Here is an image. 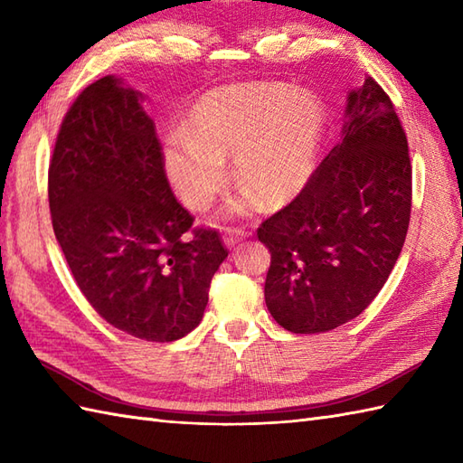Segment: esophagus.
<instances>
[{
    "instance_id": "1",
    "label": "esophagus",
    "mask_w": 463,
    "mask_h": 463,
    "mask_svg": "<svg viewBox=\"0 0 463 463\" xmlns=\"http://www.w3.org/2000/svg\"><path fill=\"white\" fill-rule=\"evenodd\" d=\"M244 237H247V232L241 229H226L224 231V244L226 247H234V244H239Z\"/></svg>"
}]
</instances>
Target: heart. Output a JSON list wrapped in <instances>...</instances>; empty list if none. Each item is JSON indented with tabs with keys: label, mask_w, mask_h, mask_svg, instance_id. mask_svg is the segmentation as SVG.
<instances>
[{
	"label": "heart",
	"mask_w": 463,
	"mask_h": 463,
	"mask_svg": "<svg viewBox=\"0 0 463 463\" xmlns=\"http://www.w3.org/2000/svg\"><path fill=\"white\" fill-rule=\"evenodd\" d=\"M322 131V105L310 93L264 83L224 87L193 105L186 133L166 137L165 169L181 201L201 211L224 181L222 161L232 156L237 184L262 206H279L308 183ZM249 206L241 196L229 209Z\"/></svg>",
	"instance_id": "1"
}]
</instances>
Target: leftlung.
I'll list each match as a JSON object with an SVG mask.
<instances>
[{"mask_svg":"<svg viewBox=\"0 0 463 463\" xmlns=\"http://www.w3.org/2000/svg\"><path fill=\"white\" fill-rule=\"evenodd\" d=\"M411 211L408 139L386 91H350L342 139L290 204L259 226L264 300L282 328L317 334L356 318L386 284Z\"/></svg>","mask_w":463,"mask_h":463,"instance_id":"8db88e82","label":"left lung"}]
</instances>
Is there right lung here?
<instances>
[{
    "label": "right lung",
    "instance_id": "obj_1",
    "mask_svg": "<svg viewBox=\"0 0 463 463\" xmlns=\"http://www.w3.org/2000/svg\"><path fill=\"white\" fill-rule=\"evenodd\" d=\"M141 101L113 75L80 93L49 163V211L97 314L135 338L173 342L199 326L229 250L214 229L193 231Z\"/></svg>",
    "mask_w": 463,
    "mask_h": 463
}]
</instances>
